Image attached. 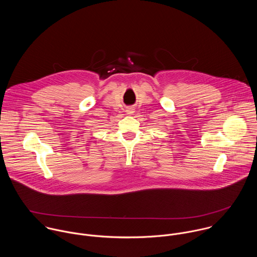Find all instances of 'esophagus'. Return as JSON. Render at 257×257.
Returning a JSON list of instances; mask_svg holds the SVG:
<instances>
[{
	"label": "esophagus",
	"mask_w": 257,
	"mask_h": 257,
	"mask_svg": "<svg viewBox=\"0 0 257 257\" xmlns=\"http://www.w3.org/2000/svg\"><path fill=\"white\" fill-rule=\"evenodd\" d=\"M125 111H126V113H127V114H133V113L135 112V109H133V108H128V109L125 110Z\"/></svg>",
	"instance_id": "34e87169"
}]
</instances>
